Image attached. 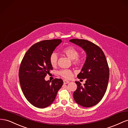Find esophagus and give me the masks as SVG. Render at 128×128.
<instances>
[{
	"label": "esophagus",
	"mask_w": 128,
	"mask_h": 128,
	"mask_svg": "<svg viewBox=\"0 0 128 128\" xmlns=\"http://www.w3.org/2000/svg\"><path fill=\"white\" fill-rule=\"evenodd\" d=\"M63 82H64V84H68L70 82L68 81V80H63Z\"/></svg>",
	"instance_id": "1"
}]
</instances>
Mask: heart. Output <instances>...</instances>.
<instances>
[{
    "label": "heart",
    "mask_w": 128,
    "mask_h": 128,
    "mask_svg": "<svg viewBox=\"0 0 128 128\" xmlns=\"http://www.w3.org/2000/svg\"><path fill=\"white\" fill-rule=\"evenodd\" d=\"M62 52L69 58L73 60V63L75 65H80L83 63L84 60L82 57L79 56V52L78 50L74 46H65L62 50ZM58 61V56L56 52H53L50 54L49 57V62L52 66H56ZM59 74L62 77L69 79L72 77L73 73L70 70L63 69L58 71Z\"/></svg>",
    "instance_id": "1"
}]
</instances>
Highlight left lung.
I'll use <instances>...</instances> for the list:
<instances>
[{
    "instance_id": "1",
    "label": "left lung",
    "mask_w": 128,
    "mask_h": 128,
    "mask_svg": "<svg viewBox=\"0 0 128 128\" xmlns=\"http://www.w3.org/2000/svg\"><path fill=\"white\" fill-rule=\"evenodd\" d=\"M70 42L85 51L87 57L79 79H86L82 85L76 82L77 88L74 91L75 101L84 107H90L101 100L106 92L109 77V69L103 51L94 43L83 39H71Z\"/></svg>"
}]
</instances>
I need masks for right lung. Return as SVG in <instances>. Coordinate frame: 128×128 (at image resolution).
<instances>
[{"instance_id": "right-lung-1", "label": "right lung", "mask_w": 128, "mask_h": 128, "mask_svg": "<svg viewBox=\"0 0 128 128\" xmlns=\"http://www.w3.org/2000/svg\"><path fill=\"white\" fill-rule=\"evenodd\" d=\"M62 42L60 39L44 40L32 45L25 54L20 66L19 77L25 98L34 106L47 107L55 99L63 80L55 78L50 83L44 78L52 66L50 54Z\"/></svg>"}]
</instances>
